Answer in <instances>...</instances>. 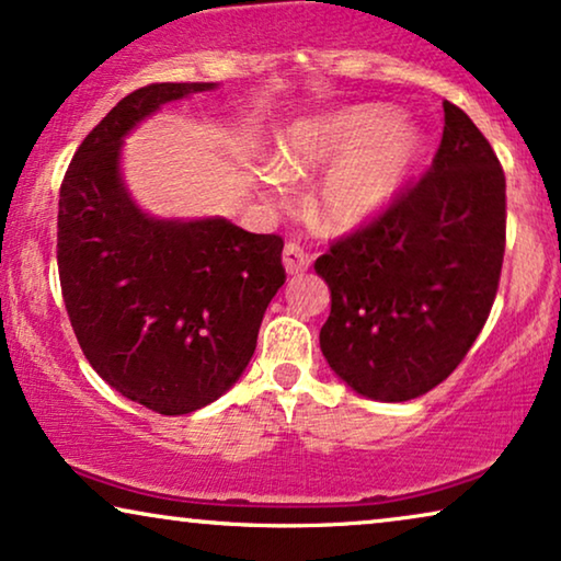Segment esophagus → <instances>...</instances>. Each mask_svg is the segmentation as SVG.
Masks as SVG:
<instances>
[{"mask_svg":"<svg viewBox=\"0 0 561 561\" xmlns=\"http://www.w3.org/2000/svg\"><path fill=\"white\" fill-rule=\"evenodd\" d=\"M283 265H286L288 275L304 273L306 267H309V255H306L304 248H298L296 242H288L286 248H283Z\"/></svg>","mask_w":561,"mask_h":561,"instance_id":"1","label":"esophagus"}]
</instances>
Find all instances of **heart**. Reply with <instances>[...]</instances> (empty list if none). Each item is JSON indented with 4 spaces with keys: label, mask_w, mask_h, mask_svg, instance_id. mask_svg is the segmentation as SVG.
Instances as JSON below:
<instances>
[{
    "label": "heart",
    "mask_w": 561,
    "mask_h": 561,
    "mask_svg": "<svg viewBox=\"0 0 561 561\" xmlns=\"http://www.w3.org/2000/svg\"><path fill=\"white\" fill-rule=\"evenodd\" d=\"M424 129L388 104H347L296 119L275 140L263 191L324 171L311 191V214L327 232L350 234L380 219L424 156Z\"/></svg>",
    "instance_id": "b5f03b06"
}]
</instances>
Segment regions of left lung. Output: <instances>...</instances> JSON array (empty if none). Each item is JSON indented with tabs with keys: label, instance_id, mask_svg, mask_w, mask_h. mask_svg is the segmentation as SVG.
<instances>
[{
	"label": "left lung",
	"instance_id": "1",
	"mask_svg": "<svg viewBox=\"0 0 561 561\" xmlns=\"http://www.w3.org/2000/svg\"><path fill=\"white\" fill-rule=\"evenodd\" d=\"M432 171L313 271L332 294L321 355L355 393L403 403L447 380L493 309L505 252V175L444 102Z\"/></svg>",
	"mask_w": 561,
	"mask_h": 561
}]
</instances>
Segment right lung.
<instances>
[{"label": "right lung", "instance_id": "add662e5", "mask_svg": "<svg viewBox=\"0 0 561 561\" xmlns=\"http://www.w3.org/2000/svg\"><path fill=\"white\" fill-rule=\"evenodd\" d=\"M217 87L133 91L87 135L60 186L58 273L76 340L99 378L163 416L204 409L242 378L286 283L278 234L225 217H152L125 183V137Z\"/></svg>", "mask_w": 561, "mask_h": 561}]
</instances>
